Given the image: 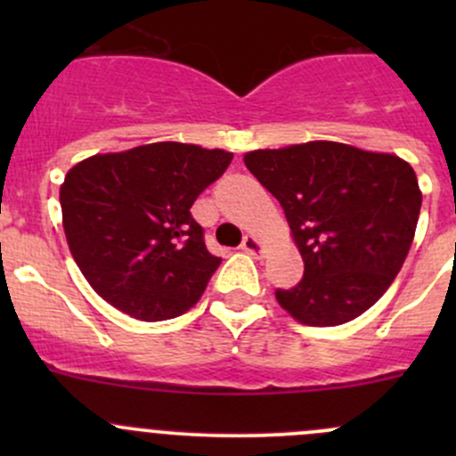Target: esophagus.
<instances>
[{"label": "esophagus", "instance_id": "34e87169", "mask_svg": "<svg viewBox=\"0 0 456 456\" xmlns=\"http://www.w3.org/2000/svg\"><path fill=\"white\" fill-rule=\"evenodd\" d=\"M240 247H242V251H247V254H251V256L262 254V245L256 236H245V240H242Z\"/></svg>", "mask_w": 456, "mask_h": 456}]
</instances>
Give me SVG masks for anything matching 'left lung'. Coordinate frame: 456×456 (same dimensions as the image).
<instances>
[{
  "label": "left lung",
  "mask_w": 456,
  "mask_h": 456,
  "mask_svg": "<svg viewBox=\"0 0 456 456\" xmlns=\"http://www.w3.org/2000/svg\"><path fill=\"white\" fill-rule=\"evenodd\" d=\"M245 165L282 205L305 260L300 282L275 291L280 306L309 326H338L370 309L415 238V169L333 141L256 150Z\"/></svg>",
  "instance_id": "obj_1"
}]
</instances>
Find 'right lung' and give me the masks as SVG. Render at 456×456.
Listing matches in <instances>:
<instances>
[{
    "mask_svg": "<svg viewBox=\"0 0 456 456\" xmlns=\"http://www.w3.org/2000/svg\"><path fill=\"white\" fill-rule=\"evenodd\" d=\"M233 154L150 142L96 154L68 172L59 200L72 257L96 293L136 320L185 314L220 257L209 254L191 205Z\"/></svg>",
    "mask_w": 456,
    "mask_h": 456,
    "instance_id": "obj_1",
    "label": "right lung"
}]
</instances>
